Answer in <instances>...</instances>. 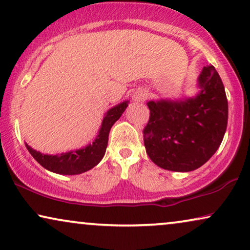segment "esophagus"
I'll use <instances>...</instances> for the list:
<instances>
[{"mask_svg":"<svg viewBox=\"0 0 250 250\" xmlns=\"http://www.w3.org/2000/svg\"><path fill=\"white\" fill-rule=\"evenodd\" d=\"M148 92L146 90H142V88H139V90H136L134 92V94H133V100L136 101V102H142V101H146V98H148Z\"/></svg>","mask_w":250,"mask_h":250,"instance_id":"esophagus-1","label":"esophagus"}]
</instances>
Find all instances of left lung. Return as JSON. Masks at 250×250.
<instances>
[{"instance_id":"1","label":"left lung","mask_w":250,"mask_h":250,"mask_svg":"<svg viewBox=\"0 0 250 250\" xmlns=\"http://www.w3.org/2000/svg\"><path fill=\"white\" fill-rule=\"evenodd\" d=\"M200 93L186 101H150L143 128L146 153L156 165L190 172L216 152L228 125V99L214 66L204 67Z\"/></svg>"}]
</instances>
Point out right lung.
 Masks as SVG:
<instances>
[{"label": "right lung", "mask_w": 250, "mask_h": 250, "mask_svg": "<svg viewBox=\"0 0 250 250\" xmlns=\"http://www.w3.org/2000/svg\"><path fill=\"white\" fill-rule=\"evenodd\" d=\"M127 105L128 101H125L108 110L102 121L101 128L99 131L97 139L92 145H88L83 149L60 153L56 156L43 155V153L30 148L28 145H26L27 149L40 165L53 173L63 174V175H76V174L86 172L98 165L100 160L104 158L108 146V136L110 128L118 121Z\"/></svg>", "instance_id": "add662e5"}]
</instances>
